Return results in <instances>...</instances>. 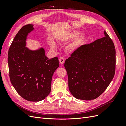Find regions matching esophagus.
Segmentation results:
<instances>
[{"mask_svg": "<svg viewBox=\"0 0 126 126\" xmlns=\"http://www.w3.org/2000/svg\"><path fill=\"white\" fill-rule=\"evenodd\" d=\"M59 60V62H60V64H63V63L64 62V59L63 58V57H60Z\"/></svg>", "mask_w": 126, "mask_h": 126, "instance_id": "obj_1", "label": "esophagus"}]
</instances>
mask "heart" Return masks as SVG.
<instances>
[{"mask_svg":"<svg viewBox=\"0 0 126 126\" xmlns=\"http://www.w3.org/2000/svg\"><path fill=\"white\" fill-rule=\"evenodd\" d=\"M78 33H79V32L78 31H74L73 32L70 33L69 34H68V35L66 37L65 39H64V40L66 41L71 40L74 38L75 37V38H75L73 40V41H72L69 45H68V46L67 47V50L69 52L74 51L82 43L83 39H84V36L83 35H79L77 36L78 35ZM76 36L77 37H76ZM51 47L52 48H55V45L54 43H51Z\"/></svg>","mask_w":126,"mask_h":126,"instance_id":"1","label":"heart"}]
</instances>
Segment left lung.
Returning a JSON list of instances; mask_svg holds the SVG:
<instances>
[{
  "label": "left lung",
  "instance_id": "obj_1",
  "mask_svg": "<svg viewBox=\"0 0 126 126\" xmlns=\"http://www.w3.org/2000/svg\"><path fill=\"white\" fill-rule=\"evenodd\" d=\"M104 35V37L78 48L64 63L69 91L78 99L98 98L115 75V46L105 31Z\"/></svg>",
  "mask_w": 126,
  "mask_h": 126
}]
</instances>
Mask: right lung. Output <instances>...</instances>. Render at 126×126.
Returning <instances> with one entry per match:
<instances>
[{
  "instance_id": "1",
  "label": "right lung",
  "mask_w": 126,
  "mask_h": 126,
  "mask_svg": "<svg viewBox=\"0 0 126 126\" xmlns=\"http://www.w3.org/2000/svg\"><path fill=\"white\" fill-rule=\"evenodd\" d=\"M33 25H26L20 29L8 50L9 77L15 90L29 101H39L51 91L52 75L59 67L58 58L49 59L43 48L32 50L26 47L28 33Z\"/></svg>"
}]
</instances>
